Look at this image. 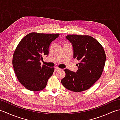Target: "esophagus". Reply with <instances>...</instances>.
Wrapping results in <instances>:
<instances>
[{"instance_id":"34e87169","label":"esophagus","mask_w":120,"mask_h":120,"mask_svg":"<svg viewBox=\"0 0 120 120\" xmlns=\"http://www.w3.org/2000/svg\"><path fill=\"white\" fill-rule=\"evenodd\" d=\"M61 69L60 68H58V67H56V68H55V71H59V70H60Z\"/></svg>"}]
</instances>
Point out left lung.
Wrapping results in <instances>:
<instances>
[{
  "instance_id": "left-lung-1",
  "label": "left lung",
  "mask_w": 120,
  "mask_h": 120,
  "mask_svg": "<svg viewBox=\"0 0 120 120\" xmlns=\"http://www.w3.org/2000/svg\"><path fill=\"white\" fill-rule=\"evenodd\" d=\"M67 39L73 47V58L79 61L75 73L64 70L65 76L61 79L64 87L73 92L88 90L100 78L105 66L106 55L100 43L89 35L69 34Z\"/></svg>"
}]
</instances>
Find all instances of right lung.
Masks as SVG:
<instances>
[{
	"label": "right lung",
	"instance_id": "1",
	"mask_svg": "<svg viewBox=\"0 0 120 120\" xmlns=\"http://www.w3.org/2000/svg\"><path fill=\"white\" fill-rule=\"evenodd\" d=\"M59 34L32 32L26 35L15 49L12 64L18 80L24 87L32 91L44 89L54 68L41 65L43 56L48 55V49Z\"/></svg>",
	"mask_w": 120,
	"mask_h": 120
}]
</instances>
